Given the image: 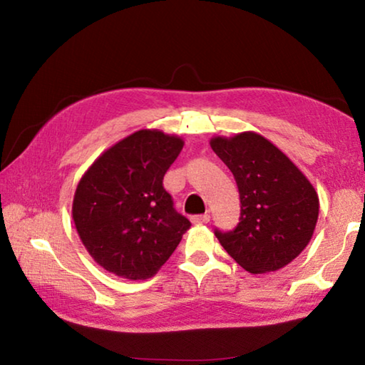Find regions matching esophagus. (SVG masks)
I'll return each instance as SVG.
<instances>
[{"mask_svg": "<svg viewBox=\"0 0 365 365\" xmlns=\"http://www.w3.org/2000/svg\"><path fill=\"white\" fill-rule=\"evenodd\" d=\"M209 220H211V215H209V214H200V215H193V217H191V222H193V224H196V225L207 224Z\"/></svg>", "mask_w": 365, "mask_h": 365, "instance_id": "34e87169", "label": "esophagus"}]
</instances>
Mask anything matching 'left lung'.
Returning <instances> with one entry per match:
<instances>
[{
  "label": "left lung",
  "mask_w": 365,
  "mask_h": 365,
  "mask_svg": "<svg viewBox=\"0 0 365 365\" xmlns=\"http://www.w3.org/2000/svg\"><path fill=\"white\" fill-rule=\"evenodd\" d=\"M211 148L237 180L242 217L219 243L250 274L288 265L311 242L319 219L316 188L298 165L256 132L212 137Z\"/></svg>",
  "instance_id": "8db88e82"
}]
</instances>
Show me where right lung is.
<instances>
[{
    "label": "right lung",
    "instance_id": "add662e5",
    "mask_svg": "<svg viewBox=\"0 0 365 365\" xmlns=\"http://www.w3.org/2000/svg\"><path fill=\"white\" fill-rule=\"evenodd\" d=\"M185 141L143 128L108 148L86 169L72 201L83 246L104 270L127 280L158 274L190 228L163 178Z\"/></svg>",
    "mask_w": 365,
    "mask_h": 365
}]
</instances>
